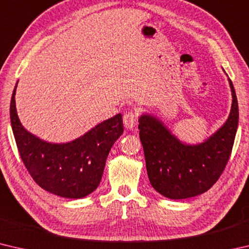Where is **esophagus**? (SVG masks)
I'll return each instance as SVG.
<instances>
[{
    "label": "esophagus",
    "instance_id": "esophagus-1",
    "mask_svg": "<svg viewBox=\"0 0 249 249\" xmlns=\"http://www.w3.org/2000/svg\"><path fill=\"white\" fill-rule=\"evenodd\" d=\"M124 121V126L127 129H133L135 126H136V122H137V114L136 112L134 111H129L126 113L123 117Z\"/></svg>",
    "mask_w": 249,
    "mask_h": 249
}]
</instances>
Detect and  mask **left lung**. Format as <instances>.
<instances>
[{
	"mask_svg": "<svg viewBox=\"0 0 249 249\" xmlns=\"http://www.w3.org/2000/svg\"><path fill=\"white\" fill-rule=\"evenodd\" d=\"M231 91L229 119L201 144L179 141L156 116L142 114L138 120L150 184L169 199H188L202 195L216 182L229 161L238 126V103Z\"/></svg>",
	"mask_w": 249,
	"mask_h": 249,
	"instance_id": "8db88e82",
	"label": "left lung"
}]
</instances>
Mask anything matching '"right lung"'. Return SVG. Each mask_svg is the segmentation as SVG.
<instances>
[{
  "label": "right lung",
  "mask_w": 249,
  "mask_h": 249,
  "mask_svg": "<svg viewBox=\"0 0 249 249\" xmlns=\"http://www.w3.org/2000/svg\"><path fill=\"white\" fill-rule=\"evenodd\" d=\"M12 94L10 117L20 158L34 181L53 195L81 199L93 192L102 179L112 146L124 132L122 114L103 121L79 138L53 144L24 128Z\"/></svg>",
  "instance_id": "obj_1"
}]
</instances>
